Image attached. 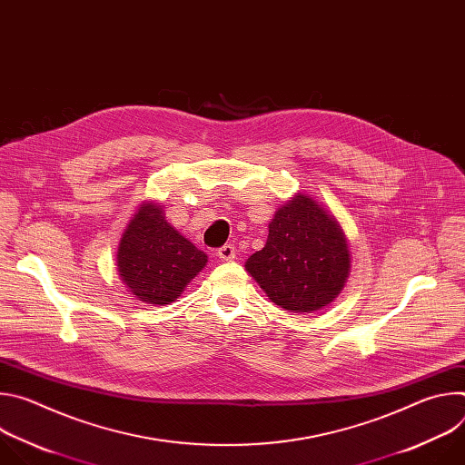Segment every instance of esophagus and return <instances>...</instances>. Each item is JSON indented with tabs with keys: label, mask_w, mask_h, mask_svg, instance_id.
I'll return each instance as SVG.
<instances>
[{
	"label": "esophagus",
	"mask_w": 465,
	"mask_h": 465,
	"mask_svg": "<svg viewBox=\"0 0 465 465\" xmlns=\"http://www.w3.org/2000/svg\"><path fill=\"white\" fill-rule=\"evenodd\" d=\"M217 255L223 259V261H232L235 259V248L232 244H224L223 248L217 250Z\"/></svg>",
	"instance_id": "obj_1"
}]
</instances>
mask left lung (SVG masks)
I'll return each instance as SVG.
<instances>
[{
    "mask_svg": "<svg viewBox=\"0 0 465 465\" xmlns=\"http://www.w3.org/2000/svg\"><path fill=\"white\" fill-rule=\"evenodd\" d=\"M246 272L289 312H314L344 289L351 272L348 237L312 194L294 193L269 224V237L244 262Z\"/></svg>",
    "mask_w": 465,
    "mask_h": 465,
    "instance_id": "obj_1",
    "label": "left lung"
}]
</instances>
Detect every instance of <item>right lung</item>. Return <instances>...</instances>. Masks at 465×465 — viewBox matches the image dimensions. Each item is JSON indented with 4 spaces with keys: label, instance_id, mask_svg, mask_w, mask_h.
<instances>
[{
    "label": "right lung",
    "instance_id": "add662e5",
    "mask_svg": "<svg viewBox=\"0 0 465 465\" xmlns=\"http://www.w3.org/2000/svg\"><path fill=\"white\" fill-rule=\"evenodd\" d=\"M206 262L208 255L167 223L162 203L154 201L140 204L117 246L121 282L151 305L173 303Z\"/></svg>",
    "mask_w": 465,
    "mask_h": 465
}]
</instances>
